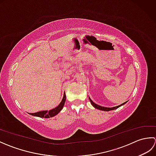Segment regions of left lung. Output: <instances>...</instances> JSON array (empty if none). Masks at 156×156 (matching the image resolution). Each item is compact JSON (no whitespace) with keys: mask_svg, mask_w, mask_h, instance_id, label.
<instances>
[{"mask_svg":"<svg viewBox=\"0 0 156 156\" xmlns=\"http://www.w3.org/2000/svg\"><path fill=\"white\" fill-rule=\"evenodd\" d=\"M89 100H90V103L92 104V105L93 106V107H94V108L98 109V110L104 111H109L115 110V109L118 108L119 107H121V106L124 105L125 103H127V102H123V103H122V104H121V105H119V106H117V107H102V106H100V105H97L96 103H94V102L91 100L90 97H89Z\"/></svg>","mask_w":156,"mask_h":156,"instance_id":"left-lung-1","label":"left lung"}]
</instances>
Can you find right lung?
<instances>
[{
  "instance_id": "1",
  "label": "right lung",
  "mask_w": 156,
  "mask_h": 156,
  "mask_svg": "<svg viewBox=\"0 0 156 156\" xmlns=\"http://www.w3.org/2000/svg\"><path fill=\"white\" fill-rule=\"evenodd\" d=\"M66 94L64 92V97H63L61 102L55 108L51 109V110L49 111H41L37 112H35V113H29V114L33 116H35V117H38L41 118H50V117H54V116L57 115L59 112L62 111L63 107H64V105L66 102Z\"/></svg>"
}]
</instances>
